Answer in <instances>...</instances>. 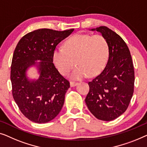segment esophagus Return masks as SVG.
Segmentation results:
<instances>
[{
	"label": "esophagus",
	"mask_w": 147,
	"mask_h": 147,
	"mask_svg": "<svg viewBox=\"0 0 147 147\" xmlns=\"http://www.w3.org/2000/svg\"><path fill=\"white\" fill-rule=\"evenodd\" d=\"M78 84L77 82H70V86H71V87H73V86H75Z\"/></svg>",
	"instance_id": "34e87169"
}]
</instances>
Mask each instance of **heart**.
<instances>
[{"label":"heart","mask_w":147,"mask_h":147,"mask_svg":"<svg viewBox=\"0 0 147 147\" xmlns=\"http://www.w3.org/2000/svg\"><path fill=\"white\" fill-rule=\"evenodd\" d=\"M109 55V45L105 37L99 34H76L64 42L63 49L54 51L53 59L63 75L77 67L71 74L73 80L85 78L88 74L96 76L104 69Z\"/></svg>","instance_id":"obj_1"}]
</instances>
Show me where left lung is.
<instances>
[{"label":"left lung","mask_w":147,"mask_h":147,"mask_svg":"<svg viewBox=\"0 0 147 147\" xmlns=\"http://www.w3.org/2000/svg\"><path fill=\"white\" fill-rule=\"evenodd\" d=\"M90 30L105 37L109 55L102 73L88 82L85 102L96 119L113 121L125 112L133 94L135 72L131 55L123 39L110 28L103 26Z\"/></svg>","instance_id":"obj_1"}]
</instances>
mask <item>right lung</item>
<instances>
[{
    "label": "right lung",
    "instance_id": "right-lung-1",
    "mask_svg": "<svg viewBox=\"0 0 147 147\" xmlns=\"http://www.w3.org/2000/svg\"><path fill=\"white\" fill-rule=\"evenodd\" d=\"M73 30H35L24 35L16 45L11 71L12 96L20 111L30 121L48 123L63 108L70 84L53 63V54L57 45ZM31 67L37 70V79L28 76Z\"/></svg>",
    "mask_w": 147,
    "mask_h": 147
}]
</instances>
